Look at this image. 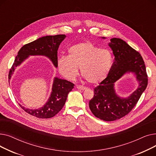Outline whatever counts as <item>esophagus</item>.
Listing matches in <instances>:
<instances>
[{"label": "esophagus", "mask_w": 156, "mask_h": 156, "mask_svg": "<svg viewBox=\"0 0 156 156\" xmlns=\"http://www.w3.org/2000/svg\"><path fill=\"white\" fill-rule=\"evenodd\" d=\"M76 88H77V89H78V90H85V89L87 88L85 87L81 86V85H77V86H76Z\"/></svg>", "instance_id": "esophagus-1"}]
</instances>
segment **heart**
Listing matches in <instances>:
<instances>
[{
  "label": "heart",
  "instance_id": "1",
  "mask_svg": "<svg viewBox=\"0 0 156 156\" xmlns=\"http://www.w3.org/2000/svg\"><path fill=\"white\" fill-rule=\"evenodd\" d=\"M68 54V56L59 57L56 64L57 71L66 79L75 80L78 74V67L81 75L91 84L99 83L108 76L112 57L107 49L85 42L70 47Z\"/></svg>",
  "mask_w": 156,
  "mask_h": 156
}]
</instances>
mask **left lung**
Here are the masks:
<instances>
[{"label":"left lung","mask_w":156,"mask_h":156,"mask_svg":"<svg viewBox=\"0 0 156 156\" xmlns=\"http://www.w3.org/2000/svg\"><path fill=\"white\" fill-rule=\"evenodd\" d=\"M105 39V37H102ZM108 45L115 57L109 75L94 88V95L89 102L94 115L105 121H114L128 114L147 88L148 78L141 55L120 38H112ZM132 73L138 86L129 96L124 98L115 92V82L125 74Z\"/></svg>","instance_id":"1"}]
</instances>
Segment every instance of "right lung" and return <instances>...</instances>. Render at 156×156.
Returning <instances> with one entry per match:
<instances>
[{
  "label": "right lung",
  "instance_id": "1",
  "mask_svg": "<svg viewBox=\"0 0 156 156\" xmlns=\"http://www.w3.org/2000/svg\"><path fill=\"white\" fill-rule=\"evenodd\" d=\"M66 37L65 35H48L39 38L32 42L23 45L16 57L12 67L10 70V81L15 69L25 61L30 56H44L50 60L54 67L57 68V50L61 43ZM74 88L70 81L54 77L52 86V92L47 102L42 108L30 109L19 104L20 107L27 113L38 118L47 119L54 116L64 107L68 94Z\"/></svg>",
  "mask_w": 156,
  "mask_h": 156
}]
</instances>
